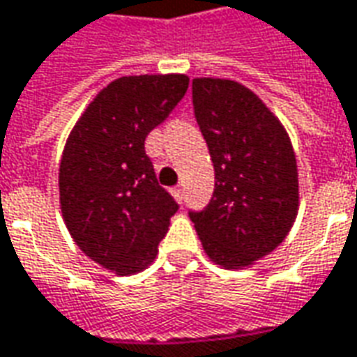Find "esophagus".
I'll use <instances>...</instances> for the list:
<instances>
[{"instance_id": "34e87169", "label": "esophagus", "mask_w": 357, "mask_h": 357, "mask_svg": "<svg viewBox=\"0 0 357 357\" xmlns=\"http://www.w3.org/2000/svg\"><path fill=\"white\" fill-rule=\"evenodd\" d=\"M172 195H174V199H176V201H181V199H183V191H181V188H174L172 189Z\"/></svg>"}]
</instances>
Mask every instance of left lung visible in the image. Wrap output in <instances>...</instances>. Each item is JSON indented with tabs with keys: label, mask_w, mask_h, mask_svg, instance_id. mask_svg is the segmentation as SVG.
Listing matches in <instances>:
<instances>
[{
	"label": "left lung",
	"mask_w": 357,
	"mask_h": 357,
	"mask_svg": "<svg viewBox=\"0 0 357 357\" xmlns=\"http://www.w3.org/2000/svg\"><path fill=\"white\" fill-rule=\"evenodd\" d=\"M195 119L215 168L211 203L189 213L213 264L244 270L289 234L299 174L289 135L252 89L234 79H193Z\"/></svg>",
	"instance_id": "1"
}]
</instances>
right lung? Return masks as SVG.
Segmentation results:
<instances>
[{
    "mask_svg": "<svg viewBox=\"0 0 357 357\" xmlns=\"http://www.w3.org/2000/svg\"><path fill=\"white\" fill-rule=\"evenodd\" d=\"M189 86L185 74L123 76L77 119L58 169L60 209L87 258L117 275L146 270L178 203L158 185L144 152Z\"/></svg>",
    "mask_w": 357,
    "mask_h": 357,
    "instance_id": "right-lung-1",
    "label": "right lung"
}]
</instances>
